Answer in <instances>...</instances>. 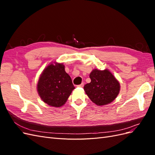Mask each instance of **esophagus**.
Wrapping results in <instances>:
<instances>
[{
    "instance_id": "34e87169",
    "label": "esophagus",
    "mask_w": 155,
    "mask_h": 155,
    "mask_svg": "<svg viewBox=\"0 0 155 155\" xmlns=\"http://www.w3.org/2000/svg\"><path fill=\"white\" fill-rule=\"evenodd\" d=\"M84 86V84H83V83H81V85H78V87H83Z\"/></svg>"
}]
</instances>
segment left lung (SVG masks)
Here are the masks:
<instances>
[{
    "label": "left lung",
    "mask_w": 155,
    "mask_h": 155,
    "mask_svg": "<svg viewBox=\"0 0 155 155\" xmlns=\"http://www.w3.org/2000/svg\"><path fill=\"white\" fill-rule=\"evenodd\" d=\"M91 81L84 86V91L91 100L98 106L113 101L120 91V84L109 70L94 69L90 74Z\"/></svg>",
    "instance_id": "obj_1"
}]
</instances>
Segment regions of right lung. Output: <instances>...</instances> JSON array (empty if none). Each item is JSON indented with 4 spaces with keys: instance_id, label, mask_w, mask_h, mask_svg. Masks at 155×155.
<instances>
[{
    "instance_id": "add662e5",
    "label": "right lung",
    "mask_w": 155,
    "mask_h": 155,
    "mask_svg": "<svg viewBox=\"0 0 155 155\" xmlns=\"http://www.w3.org/2000/svg\"><path fill=\"white\" fill-rule=\"evenodd\" d=\"M75 88L64 65L57 62L48 64L40 75L37 90L45 104L60 107L67 102Z\"/></svg>"
}]
</instances>
